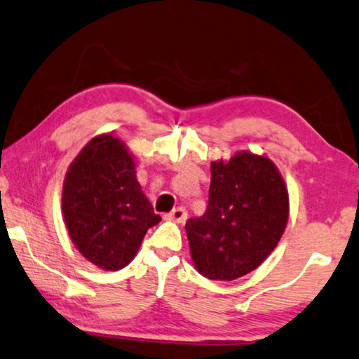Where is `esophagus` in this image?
<instances>
[{
  "mask_svg": "<svg viewBox=\"0 0 359 359\" xmlns=\"http://www.w3.org/2000/svg\"><path fill=\"white\" fill-rule=\"evenodd\" d=\"M189 217V212H187L185 208H175L174 210H170L169 214H166V219L169 220H174V222H179V224H184V222Z\"/></svg>",
  "mask_w": 359,
  "mask_h": 359,
  "instance_id": "obj_1",
  "label": "esophagus"
}]
</instances>
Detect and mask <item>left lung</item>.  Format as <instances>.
I'll return each mask as SVG.
<instances>
[{
    "label": "left lung",
    "instance_id": "obj_1",
    "mask_svg": "<svg viewBox=\"0 0 359 359\" xmlns=\"http://www.w3.org/2000/svg\"><path fill=\"white\" fill-rule=\"evenodd\" d=\"M210 172L208 209L187 222V236L198 271L231 281L257 269L281 240L287 190L275 164L252 153L215 161Z\"/></svg>",
    "mask_w": 359,
    "mask_h": 359
}]
</instances>
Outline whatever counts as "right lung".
Here are the masks:
<instances>
[{"label":"right lung","mask_w":359,"mask_h":359,"mask_svg":"<svg viewBox=\"0 0 359 359\" xmlns=\"http://www.w3.org/2000/svg\"><path fill=\"white\" fill-rule=\"evenodd\" d=\"M62 209L78 251L104 270L126 266L161 217L135 179L133 156L113 135H99L68 169Z\"/></svg>","instance_id":"obj_1"}]
</instances>
